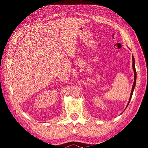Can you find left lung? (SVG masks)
Returning a JSON list of instances; mask_svg holds the SVG:
<instances>
[{"label":"left lung","mask_w":148,"mask_h":148,"mask_svg":"<svg viewBox=\"0 0 148 148\" xmlns=\"http://www.w3.org/2000/svg\"><path fill=\"white\" fill-rule=\"evenodd\" d=\"M132 68H133L134 70V84H133V86H132V91H131V96H130V99H129V102L128 104H127V106H128L130 101H131V97L132 96V93H133V91H134V89L135 87V85H136V69H135V63H134V57L132 56Z\"/></svg>","instance_id":"1"}]
</instances>
